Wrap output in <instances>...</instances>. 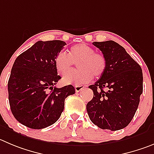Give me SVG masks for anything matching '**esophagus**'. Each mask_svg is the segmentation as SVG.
Instances as JSON below:
<instances>
[{
    "label": "esophagus",
    "instance_id": "esophagus-1",
    "mask_svg": "<svg viewBox=\"0 0 154 154\" xmlns=\"http://www.w3.org/2000/svg\"><path fill=\"white\" fill-rule=\"evenodd\" d=\"M74 88H75V91L78 93V92L81 91V90L84 88V86H81V85H80V86L76 85L75 87H74Z\"/></svg>",
    "mask_w": 154,
    "mask_h": 154
}]
</instances>
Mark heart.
<instances>
[{
  "label": "heart",
  "instance_id": "heart-1",
  "mask_svg": "<svg viewBox=\"0 0 154 154\" xmlns=\"http://www.w3.org/2000/svg\"><path fill=\"white\" fill-rule=\"evenodd\" d=\"M77 62V68L80 70L66 75L62 80L64 84L77 86L87 84L93 79V75L96 77H101L106 68L104 55L95 52L93 48L84 43L70 47L68 54L61 51L54 60L56 69L61 75L67 74Z\"/></svg>",
  "mask_w": 154,
  "mask_h": 154
}]
</instances>
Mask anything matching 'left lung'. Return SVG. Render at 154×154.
Listing matches in <instances>:
<instances>
[{
  "label": "left lung",
  "instance_id": "8db88e82",
  "mask_svg": "<svg viewBox=\"0 0 154 154\" xmlns=\"http://www.w3.org/2000/svg\"><path fill=\"white\" fill-rule=\"evenodd\" d=\"M93 44L106 57V68L89 87L93 98L87 104V113L92 122L100 128L120 130L128 125L138 107L143 93L142 69L116 42Z\"/></svg>",
  "mask_w": 154,
  "mask_h": 154
}]
</instances>
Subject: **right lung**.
Segmentation results:
<instances>
[{"instance_id":"1","label":"right lung","mask_w":154,"mask_h":154,"mask_svg":"<svg viewBox=\"0 0 154 154\" xmlns=\"http://www.w3.org/2000/svg\"><path fill=\"white\" fill-rule=\"evenodd\" d=\"M65 45L61 40L38 41L14 61L8 85L10 106L14 118L29 128L55 123L65 99L75 93L72 85L54 87L61 79L54 60Z\"/></svg>"}]
</instances>
